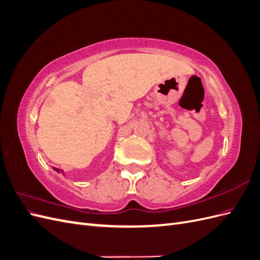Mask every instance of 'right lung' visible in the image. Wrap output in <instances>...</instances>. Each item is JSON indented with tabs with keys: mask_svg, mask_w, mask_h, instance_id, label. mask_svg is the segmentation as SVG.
I'll list each match as a JSON object with an SVG mask.
<instances>
[{
	"mask_svg": "<svg viewBox=\"0 0 260 260\" xmlns=\"http://www.w3.org/2000/svg\"><path fill=\"white\" fill-rule=\"evenodd\" d=\"M53 169H54L55 171H56V172H58V174H59V172H61V174L64 175V171H62V170H60V169H58V168H55V167H53Z\"/></svg>",
	"mask_w": 260,
	"mask_h": 260,
	"instance_id": "add662e5",
	"label": "right lung"
}]
</instances>
